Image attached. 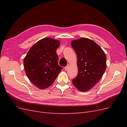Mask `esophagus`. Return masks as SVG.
<instances>
[{
    "instance_id": "1",
    "label": "esophagus",
    "mask_w": 127,
    "mask_h": 127,
    "mask_svg": "<svg viewBox=\"0 0 127 127\" xmlns=\"http://www.w3.org/2000/svg\"><path fill=\"white\" fill-rule=\"evenodd\" d=\"M68 68H69V64H68L67 66H65V68H64V69H65V70H67V69H68Z\"/></svg>"
}]
</instances>
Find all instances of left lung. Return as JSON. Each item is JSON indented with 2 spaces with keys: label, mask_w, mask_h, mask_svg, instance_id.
Segmentation results:
<instances>
[{
  "label": "left lung",
  "mask_w": 127,
  "mask_h": 127,
  "mask_svg": "<svg viewBox=\"0 0 127 127\" xmlns=\"http://www.w3.org/2000/svg\"><path fill=\"white\" fill-rule=\"evenodd\" d=\"M71 46L77 55V76L72 84L79 91L91 90L102 78L106 67L105 53L92 40L81 38L74 40Z\"/></svg>",
  "instance_id": "8db88e82"
}]
</instances>
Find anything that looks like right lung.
I'll use <instances>...</instances> for the list:
<instances>
[{"instance_id": "obj_1", "label": "right lung", "mask_w": 127, "mask_h": 127, "mask_svg": "<svg viewBox=\"0 0 127 127\" xmlns=\"http://www.w3.org/2000/svg\"><path fill=\"white\" fill-rule=\"evenodd\" d=\"M60 44L57 39L43 38L32 47L24 58L26 74L30 81L39 89L50 86L62 69L58 64L56 52Z\"/></svg>"}]
</instances>
